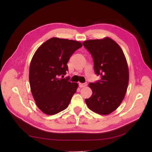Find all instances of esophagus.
Masks as SVG:
<instances>
[{
    "mask_svg": "<svg viewBox=\"0 0 152 152\" xmlns=\"http://www.w3.org/2000/svg\"><path fill=\"white\" fill-rule=\"evenodd\" d=\"M87 85H88V83H79V87L80 88H84Z\"/></svg>",
    "mask_w": 152,
    "mask_h": 152,
    "instance_id": "34e87169",
    "label": "esophagus"
}]
</instances>
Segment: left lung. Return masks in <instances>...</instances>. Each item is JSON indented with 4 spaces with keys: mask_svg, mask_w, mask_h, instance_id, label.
Masks as SVG:
<instances>
[{
    "mask_svg": "<svg viewBox=\"0 0 152 152\" xmlns=\"http://www.w3.org/2000/svg\"><path fill=\"white\" fill-rule=\"evenodd\" d=\"M83 44L93 57L95 74L101 76L99 81L89 83L93 93L86 103L94 112L108 115L118 108L127 92V60L120 46L110 38L86 40Z\"/></svg>",
    "mask_w": 152,
    "mask_h": 152,
    "instance_id": "1",
    "label": "left lung"
}]
</instances>
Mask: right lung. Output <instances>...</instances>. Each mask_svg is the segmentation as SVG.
<instances>
[{
  "label": "right lung",
  "mask_w": 152,
  "mask_h": 152,
  "mask_svg": "<svg viewBox=\"0 0 152 152\" xmlns=\"http://www.w3.org/2000/svg\"><path fill=\"white\" fill-rule=\"evenodd\" d=\"M82 46L78 41L51 38L38 48L29 68L31 93L40 110L54 115L66 109L78 84L63 78L68 71L67 63Z\"/></svg>",
  "instance_id": "right-lung-1"
}]
</instances>
